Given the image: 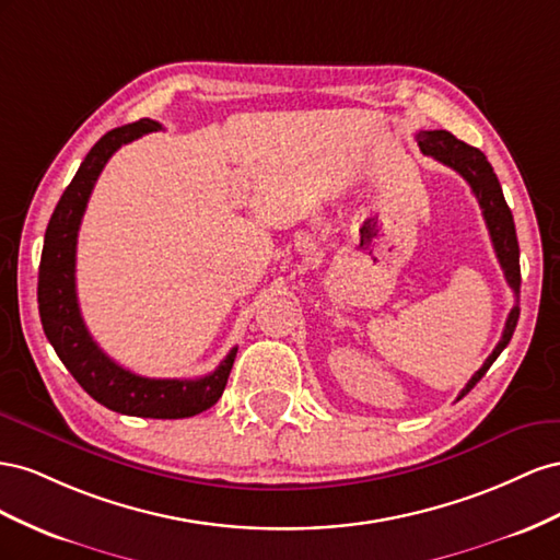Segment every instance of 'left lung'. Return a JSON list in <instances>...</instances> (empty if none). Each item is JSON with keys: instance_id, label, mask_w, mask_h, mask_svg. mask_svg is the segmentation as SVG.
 <instances>
[{"instance_id": "1", "label": "left lung", "mask_w": 560, "mask_h": 560, "mask_svg": "<svg viewBox=\"0 0 560 560\" xmlns=\"http://www.w3.org/2000/svg\"><path fill=\"white\" fill-rule=\"evenodd\" d=\"M418 145L427 156H434L436 162L451 166L453 171H457L462 178L469 183L471 191L478 199V206H481V211H483L486 225H488L492 246H494V255H498L500 267L504 271V279H506V283L511 285V291H514V295L518 300V295H521V262H518L521 253H518L514 215H511V211H509L498 175H494L486 154L481 150L467 145V142L457 140L448 131H420L418 133ZM518 314H521V307L516 302V305L511 307V312H509L502 340L498 342V347L492 349V354L486 359L481 369H478L474 373V377L467 382V387L459 392L457 401L476 387V382L488 373V369L494 363V359L502 354V349L509 345L511 335H514V330H516Z\"/></svg>"}]
</instances>
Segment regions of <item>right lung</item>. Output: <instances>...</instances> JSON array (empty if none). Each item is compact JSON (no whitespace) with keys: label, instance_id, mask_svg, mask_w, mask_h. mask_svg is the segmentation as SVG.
I'll return each mask as SVG.
<instances>
[{"label":"right lung","instance_id":"obj_1","mask_svg":"<svg viewBox=\"0 0 560 560\" xmlns=\"http://www.w3.org/2000/svg\"><path fill=\"white\" fill-rule=\"evenodd\" d=\"M159 129H162V124L152 119L119 126V129L107 131L84 156L72 183L62 191L44 234L37 302L46 338L56 349L58 359L66 363V369L91 398L109 410L133 415V418L180 420L218 404L228 385L236 347L230 349L225 361H220L218 369L206 377L156 380L136 375L117 361H112L95 345L84 326L82 312H79L74 283L77 234L95 180H98L107 159L121 145Z\"/></svg>","mask_w":560,"mask_h":560}]
</instances>
